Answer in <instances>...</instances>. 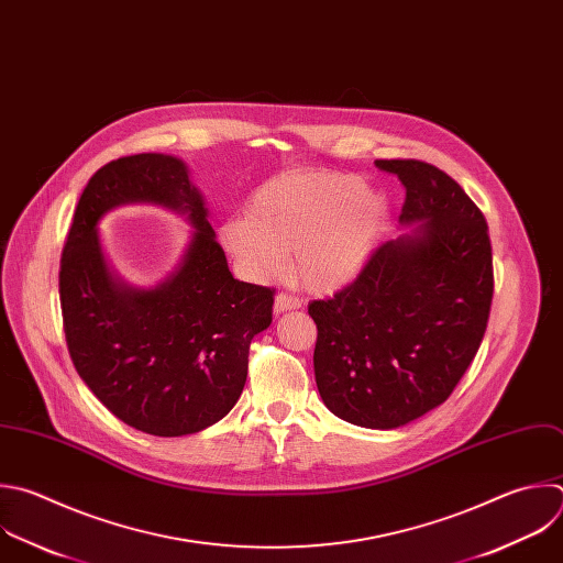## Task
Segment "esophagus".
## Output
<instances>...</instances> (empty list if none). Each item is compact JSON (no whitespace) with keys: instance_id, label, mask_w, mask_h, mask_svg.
I'll list each match as a JSON object with an SVG mask.
<instances>
[{"instance_id":"1","label":"esophagus","mask_w":563,"mask_h":563,"mask_svg":"<svg viewBox=\"0 0 563 563\" xmlns=\"http://www.w3.org/2000/svg\"><path fill=\"white\" fill-rule=\"evenodd\" d=\"M302 302L296 298V296H291V294H287V291H280L278 296H276V300H274V313H285V311H291V309H298Z\"/></svg>"}]
</instances>
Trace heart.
Here are the masks:
<instances>
[{"label": "heart", "instance_id": "b5f03b06", "mask_svg": "<svg viewBox=\"0 0 563 563\" xmlns=\"http://www.w3.org/2000/svg\"><path fill=\"white\" fill-rule=\"evenodd\" d=\"M385 201L364 180L335 169L285 172L254 192L247 217L219 228L221 245L254 280L274 278L291 258L294 278L311 291L351 283L385 228Z\"/></svg>", "mask_w": 563, "mask_h": 563}]
</instances>
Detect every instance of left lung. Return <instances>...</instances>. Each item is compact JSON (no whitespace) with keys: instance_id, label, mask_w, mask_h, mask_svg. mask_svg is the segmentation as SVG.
I'll return each instance as SVG.
<instances>
[{"instance_id":"obj_1","label":"left lung","mask_w":563,"mask_h":563,"mask_svg":"<svg viewBox=\"0 0 563 563\" xmlns=\"http://www.w3.org/2000/svg\"><path fill=\"white\" fill-rule=\"evenodd\" d=\"M407 190L400 223L331 298L309 302L316 385L338 418L398 429L440 407L471 366L493 302V252L482 210L440 167L378 158Z\"/></svg>"}]
</instances>
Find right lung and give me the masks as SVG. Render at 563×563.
<instances>
[{"label":"right lung","instance_id":"add662e5","mask_svg":"<svg viewBox=\"0 0 563 563\" xmlns=\"http://www.w3.org/2000/svg\"><path fill=\"white\" fill-rule=\"evenodd\" d=\"M188 212L198 228L179 269L154 290H132L107 269L96 223L121 202ZM70 360L121 422L178 438L225 418L247 380L250 344L272 324L274 287L236 280L185 165L130 154L99 167L77 203L59 267Z\"/></svg>","mask_w":563,"mask_h":563}]
</instances>
